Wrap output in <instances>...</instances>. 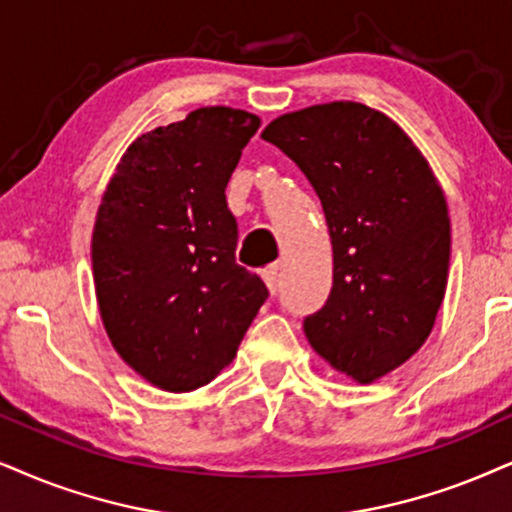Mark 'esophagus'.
<instances>
[{"instance_id":"1","label":"esophagus","mask_w":512,"mask_h":512,"mask_svg":"<svg viewBox=\"0 0 512 512\" xmlns=\"http://www.w3.org/2000/svg\"><path fill=\"white\" fill-rule=\"evenodd\" d=\"M262 278H264V283H267L269 293L276 295V290H278V267H267V269H264L262 271Z\"/></svg>"}]
</instances>
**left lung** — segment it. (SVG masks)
I'll use <instances>...</instances> for the list:
<instances>
[{"instance_id": "obj_1", "label": "left lung", "mask_w": 512, "mask_h": 512, "mask_svg": "<svg viewBox=\"0 0 512 512\" xmlns=\"http://www.w3.org/2000/svg\"><path fill=\"white\" fill-rule=\"evenodd\" d=\"M314 186L333 243V288L304 319L309 345L361 385L423 347L444 300L451 224L428 160L385 113L333 101L269 122Z\"/></svg>"}]
</instances>
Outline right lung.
Here are the masks:
<instances>
[{
    "mask_svg": "<svg viewBox=\"0 0 512 512\" xmlns=\"http://www.w3.org/2000/svg\"><path fill=\"white\" fill-rule=\"evenodd\" d=\"M260 118L198 108L141 134L103 193L92 236L99 312L115 352L165 392L208 385L236 357L267 286L236 264L226 184Z\"/></svg>",
    "mask_w": 512,
    "mask_h": 512,
    "instance_id": "obj_1",
    "label": "right lung"
}]
</instances>
